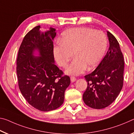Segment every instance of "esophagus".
Instances as JSON below:
<instances>
[{"label": "esophagus", "mask_w": 134, "mask_h": 134, "mask_svg": "<svg viewBox=\"0 0 134 134\" xmlns=\"http://www.w3.org/2000/svg\"><path fill=\"white\" fill-rule=\"evenodd\" d=\"M76 80V78L75 77H74V76H71V81L72 82H75Z\"/></svg>", "instance_id": "34e87169"}]
</instances>
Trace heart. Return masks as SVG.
Instances as JSON below:
<instances>
[{
    "mask_svg": "<svg viewBox=\"0 0 134 134\" xmlns=\"http://www.w3.org/2000/svg\"><path fill=\"white\" fill-rule=\"evenodd\" d=\"M107 37L103 32L88 27L70 28L62 33L53 48L58 64L65 68L74 54L75 59L65 70L70 75H78L85 70L97 67L103 58L107 48Z\"/></svg>",
    "mask_w": 134,
    "mask_h": 134,
    "instance_id": "b5f03b06",
    "label": "heart"
}]
</instances>
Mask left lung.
Segmentation results:
<instances>
[{
    "mask_svg": "<svg viewBox=\"0 0 134 134\" xmlns=\"http://www.w3.org/2000/svg\"><path fill=\"white\" fill-rule=\"evenodd\" d=\"M109 48L94 71L84 77L88 83L83 94L85 104L93 109H103L111 104L123 87L124 59L116 38L107 31Z\"/></svg>",
    "mask_w": 134,
    "mask_h": 134,
    "instance_id": "1",
    "label": "left lung"
}]
</instances>
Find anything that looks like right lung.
Returning <instances> with one entry per match:
<instances>
[{"label": "right lung", "mask_w": 134, "mask_h": 134, "mask_svg": "<svg viewBox=\"0 0 134 134\" xmlns=\"http://www.w3.org/2000/svg\"><path fill=\"white\" fill-rule=\"evenodd\" d=\"M40 25L24 37L16 60V73L21 93L28 103L38 110H55L63 104L68 76L54 64L53 41L56 30L41 31Z\"/></svg>", "instance_id": "right-lung-1"}]
</instances>
